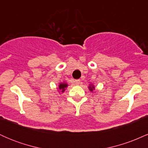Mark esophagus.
Masks as SVG:
<instances>
[{"label":"esophagus","mask_w":148,"mask_h":148,"mask_svg":"<svg viewBox=\"0 0 148 148\" xmlns=\"http://www.w3.org/2000/svg\"><path fill=\"white\" fill-rule=\"evenodd\" d=\"M80 81H81V80L80 79H76L74 81V83H75L76 84H80Z\"/></svg>","instance_id":"esophagus-1"}]
</instances>
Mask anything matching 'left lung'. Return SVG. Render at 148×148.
Masks as SVG:
<instances>
[{"label":"left lung","mask_w":148,"mask_h":148,"mask_svg":"<svg viewBox=\"0 0 148 148\" xmlns=\"http://www.w3.org/2000/svg\"><path fill=\"white\" fill-rule=\"evenodd\" d=\"M90 90L91 91H92V90H93V88H95L94 87H93V86H92V87H91V86H90Z\"/></svg>","instance_id":"obj_1"}]
</instances>
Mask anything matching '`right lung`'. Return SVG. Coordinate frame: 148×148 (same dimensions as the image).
<instances>
[{"instance_id":"add662e5","label":"right lung","mask_w":148,"mask_h":148,"mask_svg":"<svg viewBox=\"0 0 148 148\" xmlns=\"http://www.w3.org/2000/svg\"><path fill=\"white\" fill-rule=\"evenodd\" d=\"M67 87V84H60V86H59V89L61 90L62 92L64 91V89Z\"/></svg>"}]
</instances>
